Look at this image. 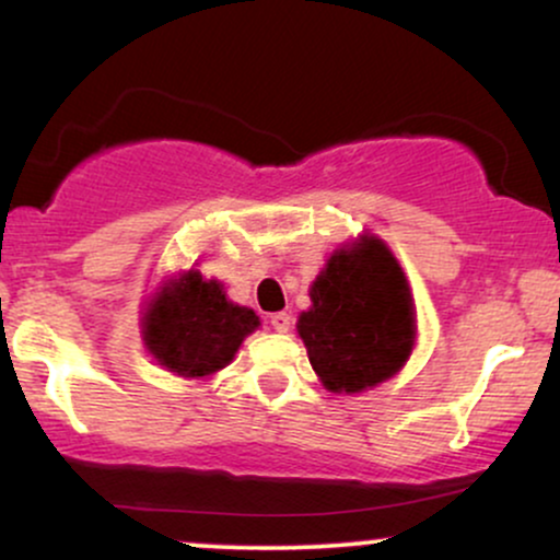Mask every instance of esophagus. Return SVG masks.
<instances>
[{
    "label": "esophagus",
    "instance_id": "obj_1",
    "mask_svg": "<svg viewBox=\"0 0 560 560\" xmlns=\"http://www.w3.org/2000/svg\"><path fill=\"white\" fill-rule=\"evenodd\" d=\"M271 326L279 334H287L289 329H292V316H289V313H273Z\"/></svg>",
    "mask_w": 560,
    "mask_h": 560
}]
</instances>
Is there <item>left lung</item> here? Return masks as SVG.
<instances>
[{
	"mask_svg": "<svg viewBox=\"0 0 560 560\" xmlns=\"http://www.w3.org/2000/svg\"><path fill=\"white\" fill-rule=\"evenodd\" d=\"M298 331L326 389L363 392L395 376L416 345L410 287L389 247L361 236L331 255Z\"/></svg>",
	"mask_w": 560,
	"mask_h": 560,
	"instance_id": "8db88e82",
	"label": "left lung"
}]
</instances>
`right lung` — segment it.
<instances>
[{"label": "right lung", "mask_w": 560, "mask_h": 560, "mask_svg": "<svg viewBox=\"0 0 560 560\" xmlns=\"http://www.w3.org/2000/svg\"><path fill=\"white\" fill-rule=\"evenodd\" d=\"M260 326L249 307L234 305L215 279L186 271L160 289L141 318L147 350L186 378L213 376L234 361L247 334Z\"/></svg>", "instance_id": "1"}]
</instances>
